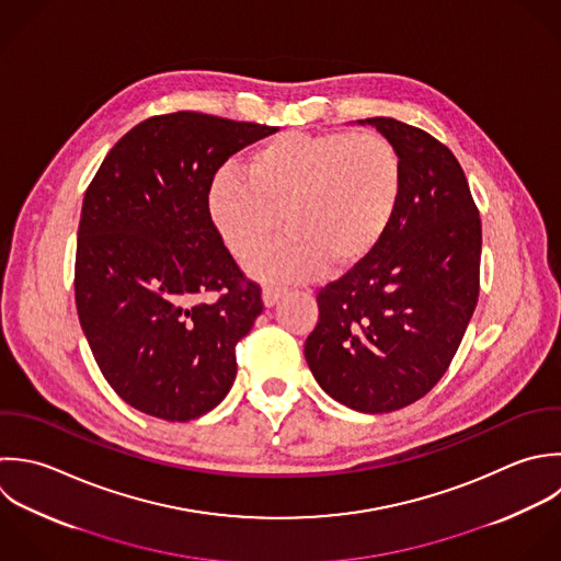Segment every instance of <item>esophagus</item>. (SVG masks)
<instances>
[{"label":"esophagus","instance_id":"1","mask_svg":"<svg viewBox=\"0 0 561 561\" xmlns=\"http://www.w3.org/2000/svg\"><path fill=\"white\" fill-rule=\"evenodd\" d=\"M282 293H284V288L268 284V286H264V290H262V299H264L266 306H275L277 299L282 297Z\"/></svg>","mask_w":561,"mask_h":561}]
</instances>
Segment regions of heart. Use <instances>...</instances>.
I'll return each mask as SVG.
<instances>
[{"instance_id":"heart-1","label":"heart","mask_w":561,"mask_h":561,"mask_svg":"<svg viewBox=\"0 0 561 561\" xmlns=\"http://www.w3.org/2000/svg\"><path fill=\"white\" fill-rule=\"evenodd\" d=\"M404 196L400 148L376 130L282 133L257 144L240 176L220 172L207 194L209 216L238 260L260 255L279 231L290 236L255 271L306 277L325 266L341 275L387 238Z\"/></svg>"}]
</instances>
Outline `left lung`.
<instances>
[{"instance_id":"1","label":"left lung","mask_w":561,"mask_h":561,"mask_svg":"<svg viewBox=\"0 0 561 561\" xmlns=\"http://www.w3.org/2000/svg\"><path fill=\"white\" fill-rule=\"evenodd\" d=\"M404 159L400 211L374 255L317 293L306 360L336 402L391 413L448 371L481 288V218L446 144L393 117H367Z\"/></svg>"}]
</instances>
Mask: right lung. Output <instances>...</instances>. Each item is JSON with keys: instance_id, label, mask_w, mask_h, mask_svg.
<instances>
[{"instance_id": "add662e5", "label": "right lung", "mask_w": 561, "mask_h": 561, "mask_svg": "<svg viewBox=\"0 0 561 561\" xmlns=\"http://www.w3.org/2000/svg\"><path fill=\"white\" fill-rule=\"evenodd\" d=\"M275 126L176 111L133 126L91 179L73 293L91 354L133 409L190 422L236 380V345L264 310L218 233V168Z\"/></svg>"}]
</instances>
